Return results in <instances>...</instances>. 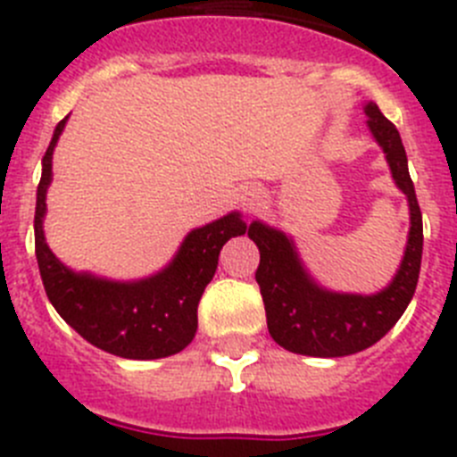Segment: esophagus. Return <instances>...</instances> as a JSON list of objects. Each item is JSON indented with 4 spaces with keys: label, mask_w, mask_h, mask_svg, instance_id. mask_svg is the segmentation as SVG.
I'll list each match as a JSON object with an SVG mask.
<instances>
[{
    "label": "esophagus",
    "mask_w": 457,
    "mask_h": 457,
    "mask_svg": "<svg viewBox=\"0 0 457 457\" xmlns=\"http://www.w3.org/2000/svg\"><path fill=\"white\" fill-rule=\"evenodd\" d=\"M258 201H261V192L256 190H245L240 195V204L246 208V211H253L258 206Z\"/></svg>",
    "instance_id": "34e87169"
}]
</instances>
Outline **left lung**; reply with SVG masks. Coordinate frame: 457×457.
Returning a JSON list of instances; mask_svg holds the SVG:
<instances>
[{
    "label": "left lung",
    "instance_id": "left-lung-1",
    "mask_svg": "<svg viewBox=\"0 0 457 457\" xmlns=\"http://www.w3.org/2000/svg\"><path fill=\"white\" fill-rule=\"evenodd\" d=\"M365 115L396 187L408 199L410 231L403 258L396 274L380 292H335L317 283L287 233L261 220L251 221L249 237L261 251L256 280L265 303L267 328L276 345L292 353L342 358L370 349L401 320L420 280L424 226L403 142L395 124L374 102L365 104Z\"/></svg>",
    "mask_w": 457,
    "mask_h": 457
}]
</instances>
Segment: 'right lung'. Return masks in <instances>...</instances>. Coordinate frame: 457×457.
Instances as JSON below:
<instances>
[{
  "instance_id": "1",
  "label": "right lung",
  "mask_w": 457,
  "mask_h": 457,
  "mask_svg": "<svg viewBox=\"0 0 457 457\" xmlns=\"http://www.w3.org/2000/svg\"><path fill=\"white\" fill-rule=\"evenodd\" d=\"M67 117L54 129L43 156V177L36 195V258L43 286L58 315L83 340L106 353L129 360H156L186 349L196 333V308L217 270L226 242L245 236L246 224L237 211L192 228L161 271L137 280H112L62 265L45 240L47 190L52 158Z\"/></svg>"
}]
</instances>
